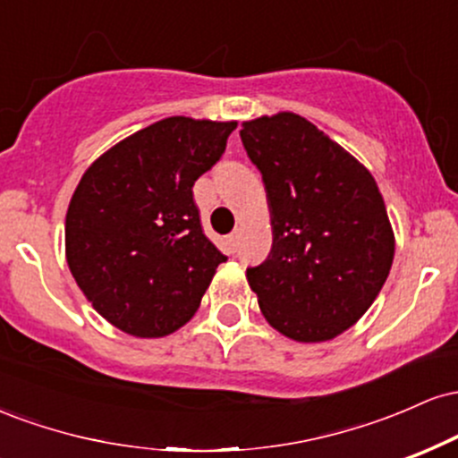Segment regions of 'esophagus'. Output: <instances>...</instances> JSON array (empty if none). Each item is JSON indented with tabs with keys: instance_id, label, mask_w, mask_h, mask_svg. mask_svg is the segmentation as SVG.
<instances>
[{
	"instance_id": "34e87169",
	"label": "esophagus",
	"mask_w": 458,
	"mask_h": 458,
	"mask_svg": "<svg viewBox=\"0 0 458 458\" xmlns=\"http://www.w3.org/2000/svg\"><path fill=\"white\" fill-rule=\"evenodd\" d=\"M236 241H239V230H234V233H230L225 236V245H228L230 251L236 250Z\"/></svg>"
}]
</instances>
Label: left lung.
<instances>
[{
    "label": "left lung",
    "mask_w": 458,
    "mask_h": 458,
    "mask_svg": "<svg viewBox=\"0 0 458 458\" xmlns=\"http://www.w3.org/2000/svg\"><path fill=\"white\" fill-rule=\"evenodd\" d=\"M241 140L260 170L273 245L247 282L273 329L325 343L372 306L394 260V233L375 178L301 115L243 123Z\"/></svg>",
    "instance_id": "obj_1"
}]
</instances>
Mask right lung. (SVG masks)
I'll list each match as a JSON object with an SVG mask.
<instances>
[{
    "mask_svg": "<svg viewBox=\"0 0 458 458\" xmlns=\"http://www.w3.org/2000/svg\"><path fill=\"white\" fill-rule=\"evenodd\" d=\"M236 123L172 115L98 157L66 213V260L94 310L138 338L196 314L225 256L202 233L193 182Z\"/></svg>",
    "mask_w": 458,
    "mask_h": 458,
    "instance_id": "right-lung-1",
    "label": "right lung"
}]
</instances>
